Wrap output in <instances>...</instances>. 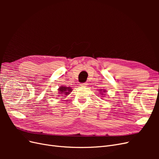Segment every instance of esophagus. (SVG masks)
<instances>
[{
    "label": "esophagus",
    "instance_id": "esophagus-1",
    "mask_svg": "<svg viewBox=\"0 0 159 159\" xmlns=\"http://www.w3.org/2000/svg\"><path fill=\"white\" fill-rule=\"evenodd\" d=\"M88 85V84L87 83H83V84H80V86H87Z\"/></svg>",
    "mask_w": 159,
    "mask_h": 159
}]
</instances>
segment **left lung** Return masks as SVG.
Wrapping results in <instances>:
<instances>
[{
  "instance_id": "obj_1",
  "label": "left lung",
  "mask_w": 159,
  "mask_h": 159,
  "mask_svg": "<svg viewBox=\"0 0 159 159\" xmlns=\"http://www.w3.org/2000/svg\"><path fill=\"white\" fill-rule=\"evenodd\" d=\"M99 91H100V92H102V91H103V92H104V93L105 92V91H105V90H103V91H102V90H101V89H100ZM102 93H103V92H102ZM102 94H103V93H102Z\"/></svg>"
}]
</instances>
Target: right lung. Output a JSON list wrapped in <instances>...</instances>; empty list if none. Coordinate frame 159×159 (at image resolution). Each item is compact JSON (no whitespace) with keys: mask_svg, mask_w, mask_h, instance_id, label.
<instances>
[{"mask_svg":"<svg viewBox=\"0 0 159 159\" xmlns=\"http://www.w3.org/2000/svg\"><path fill=\"white\" fill-rule=\"evenodd\" d=\"M59 91L58 93L61 95H69L71 92L72 89L70 87H65V86H60L59 89H57Z\"/></svg>","mask_w":159,"mask_h":159,"instance_id":"1","label":"right lung"}]
</instances>
